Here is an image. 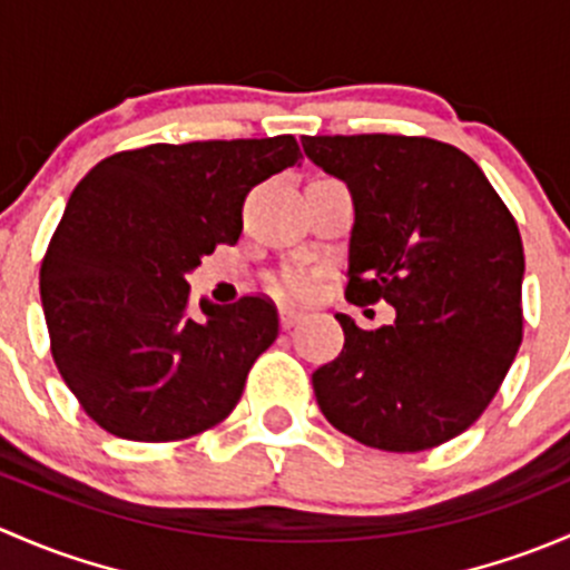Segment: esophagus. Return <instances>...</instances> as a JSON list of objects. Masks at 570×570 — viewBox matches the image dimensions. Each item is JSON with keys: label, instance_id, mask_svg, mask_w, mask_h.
I'll return each mask as SVG.
<instances>
[{"label": "esophagus", "instance_id": "esophagus-1", "mask_svg": "<svg viewBox=\"0 0 570 570\" xmlns=\"http://www.w3.org/2000/svg\"><path fill=\"white\" fill-rule=\"evenodd\" d=\"M278 320H281V327H284V331H289V327H295L297 322L303 320V314L295 312V308L281 306V308H278Z\"/></svg>", "mask_w": 570, "mask_h": 570}]
</instances>
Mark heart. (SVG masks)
<instances>
[{
    "label": "heart",
    "mask_w": 570,
    "mask_h": 570,
    "mask_svg": "<svg viewBox=\"0 0 570 570\" xmlns=\"http://www.w3.org/2000/svg\"><path fill=\"white\" fill-rule=\"evenodd\" d=\"M275 289L286 297H308L314 289V278L308 273H301V269H289V273L275 281Z\"/></svg>",
    "instance_id": "1"
}]
</instances>
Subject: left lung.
Returning <instances> with one entry per match:
<instances>
[{
	"label": "left lung",
	"mask_w": 570,
	"mask_h": 570,
	"mask_svg": "<svg viewBox=\"0 0 570 570\" xmlns=\"http://www.w3.org/2000/svg\"><path fill=\"white\" fill-rule=\"evenodd\" d=\"M353 193L350 303L386 301L392 325L336 314L342 353L312 375L320 411L350 439L422 452L480 419L519 353L524 245L480 165L405 135L303 137Z\"/></svg>",
	"instance_id": "obj_1"
}]
</instances>
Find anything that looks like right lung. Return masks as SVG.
<instances>
[{"label": "right lung", "instance_id": "obj_1", "mask_svg": "<svg viewBox=\"0 0 570 570\" xmlns=\"http://www.w3.org/2000/svg\"><path fill=\"white\" fill-rule=\"evenodd\" d=\"M292 135L198 140L101 159L68 198L40 264L51 358L79 405L126 441H181L220 424L278 336L262 295L189 308L187 273L243 234L256 184L292 168Z\"/></svg>", "mask_w": 570, "mask_h": 570}]
</instances>
